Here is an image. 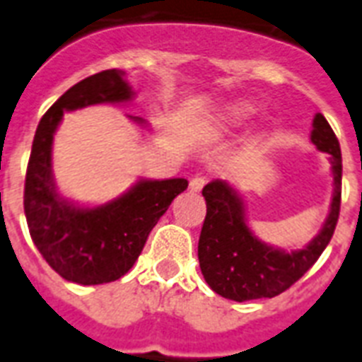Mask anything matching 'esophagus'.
<instances>
[{
  "label": "esophagus",
  "instance_id": "1",
  "mask_svg": "<svg viewBox=\"0 0 362 362\" xmlns=\"http://www.w3.org/2000/svg\"><path fill=\"white\" fill-rule=\"evenodd\" d=\"M204 184H206V178H204V176H195V178H192V182H189V189L197 193L203 189Z\"/></svg>",
  "mask_w": 362,
  "mask_h": 362
}]
</instances>
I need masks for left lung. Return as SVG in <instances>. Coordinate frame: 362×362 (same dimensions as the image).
I'll list each match as a JSON object with an SVG mask.
<instances>
[{"mask_svg":"<svg viewBox=\"0 0 362 362\" xmlns=\"http://www.w3.org/2000/svg\"><path fill=\"white\" fill-rule=\"evenodd\" d=\"M312 141L317 150L329 153L334 192L325 226L304 250L284 252L263 244L247 229L244 204L231 186L216 180L203 187L206 218L197 255L212 291L237 303L276 297L300 280L331 242L342 201V152L334 131L320 112L314 118Z\"/></svg>","mask_w":362,"mask_h":362,"instance_id":"1","label":"left lung"}]
</instances>
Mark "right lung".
I'll use <instances>...</instances> for the list:
<instances>
[{"mask_svg":"<svg viewBox=\"0 0 362 362\" xmlns=\"http://www.w3.org/2000/svg\"><path fill=\"white\" fill-rule=\"evenodd\" d=\"M133 98L120 71L107 69L69 88L37 125L25 170L24 212L42 259L67 281L109 284L133 267L158 220L187 187L184 178L141 180L112 203L78 209L59 199L52 182V139L64 110ZM135 122H142L135 118Z\"/></svg>","mask_w":362,"mask_h":362,"instance_id":"add662e5","label":"right lung"}]
</instances>
